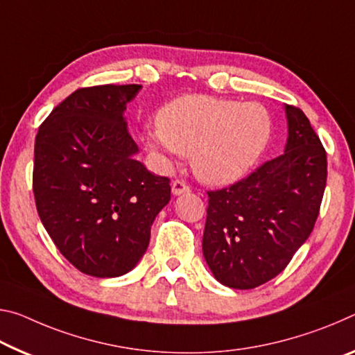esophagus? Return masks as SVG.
I'll list each match as a JSON object with an SVG mask.
<instances>
[{
  "label": "esophagus",
  "instance_id": "34e87169",
  "mask_svg": "<svg viewBox=\"0 0 355 355\" xmlns=\"http://www.w3.org/2000/svg\"><path fill=\"white\" fill-rule=\"evenodd\" d=\"M189 191H191V187H189V184L184 183L183 180H175V182L172 183V193L175 196L189 193Z\"/></svg>",
  "mask_w": 355,
  "mask_h": 355
}]
</instances>
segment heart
Instances as JSON below:
<instances>
[{"label": "heart", "instance_id": "obj_1", "mask_svg": "<svg viewBox=\"0 0 355 355\" xmlns=\"http://www.w3.org/2000/svg\"><path fill=\"white\" fill-rule=\"evenodd\" d=\"M145 132L150 148L191 155V166L208 184H227L248 173L266 151L272 118L259 103L184 94L157 112Z\"/></svg>", "mask_w": 355, "mask_h": 355}]
</instances>
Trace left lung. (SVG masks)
Segmentation results:
<instances>
[{
  "mask_svg": "<svg viewBox=\"0 0 355 355\" xmlns=\"http://www.w3.org/2000/svg\"><path fill=\"white\" fill-rule=\"evenodd\" d=\"M284 109L289 126L284 153L230 187L207 193L202 251L227 288L254 289L279 275L319 215L327 153L299 107Z\"/></svg>",
  "mask_w": 355,
  "mask_h": 355,
  "instance_id": "obj_1",
  "label": "left lung"
}]
</instances>
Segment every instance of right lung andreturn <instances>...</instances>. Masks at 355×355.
I'll use <instances>...</instances> for the list:
<instances>
[{
	"label": "right lung",
	"instance_id": "add662e5",
	"mask_svg": "<svg viewBox=\"0 0 355 355\" xmlns=\"http://www.w3.org/2000/svg\"><path fill=\"white\" fill-rule=\"evenodd\" d=\"M142 85L78 88L50 112L35 142L33 193L44 227L67 261L96 278L137 266L171 180L134 159L123 118Z\"/></svg>",
	"mask_w": 355,
	"mask_h": 355
}]
</instances>
